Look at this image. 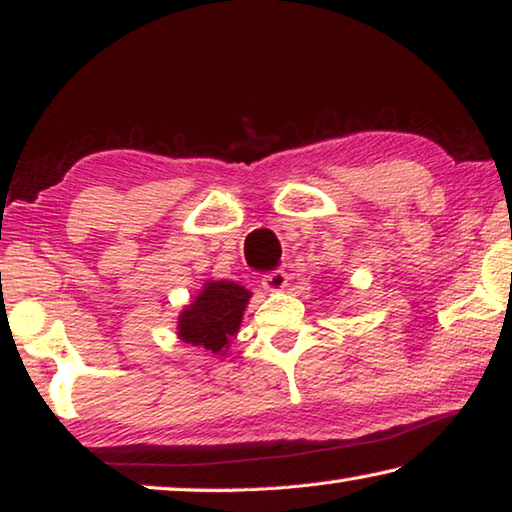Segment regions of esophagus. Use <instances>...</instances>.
Listing matches in <instances>:
<instances>
[{"instance_id":"esophagus-1","label":"esophagus","mask_w":512,"mask_h":512,"mask_svg":"<svg viewBox=\"0 0 512 512\" xmlns=\"http://www.w3.org/2000/svg\"><path fill=\"white\" fill-rule=\"evenodd\" d=\"M262 284H264V289H266V291H271V293H280V291H284V289L289 287V275L284 273V271H273V273L264 275Z\"/></svg>"}]
</instances>
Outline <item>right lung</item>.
Here are the masks:
<instances>
[{
    "label": "right lung",
    "instance_id": "right-lung-1",
    "mask_svg": "<svg viewBox=\"0 0 512 512\" xmlns=\"http://www.w3.org/2000/svg\"><path fill=\"white\" fill-rule=\"evenodd\" d=\"M253 293L230 280H207L178 316V339L212 354H225Z\"/></svg>",
    "mask_w": 512,
    "mask_h": 512
}]
</instances>
